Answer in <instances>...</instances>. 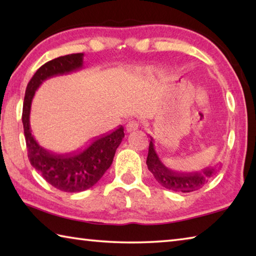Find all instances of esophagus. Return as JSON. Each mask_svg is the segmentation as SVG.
Instances as JSON below:
<instances>
[{
  "label": "esophagus",
  "instance_id": "1",
  "mask_svg": "<svg viewBox=\"0 0 256 256\" xmlns=\"http://www.w3.org/2000/svg\"><path fill=\"white\" fill-rule=\"evenodd\" d=\"M141 126V123L138 122V120H130L126 125V130L128 132H132V131H136L138 128Z\"/></svg>",
  "mask_w": 256,
  "mask_h": 256
}]
</instances>
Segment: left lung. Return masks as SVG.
I'll use <instances>...</instances> for the list:
<instances>
[{"mask_svg":"<svg viewBox=\"0 0 256 256\" xmlns=\"http://www.w3.org/2000/svg\"><path fill=\"white\" fill-rule=\"evenodd\" d=\"M148 157H146V166L152 172L154 178L159 184L168 190L176 192L188 193L201 188L210 177L216 172V167H206L201 172H178L167 168L158 157L154 149V138L150 136Z\"/></svg>","mask_w":256,"mask_h":256,"instance_id":"left-lung-1","label":"left lung"}]
</instances>
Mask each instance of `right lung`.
<instances>
[{"label":"right lung","instance_id":"1","mask_svg":"<svg viewBox=\"0 0 256 256\" xmlns=\"http://www.w3.org/2000/svg\"><path fill=\"white\" fill-rule=\"evenodd\" d=\"M82 64L84 53H78L60 56L42 66L29 81L22 108V124L30 164L47 183L68 193L82 192L92 188L110 167L116 149L124 138V128L120 125L110 133L94 138L84 150L58 154L42 148L32 136L29 118L36 90L48 78L80 70Z\"/></svg>","mask_w":256,"mask_h":256}]
</instances>
